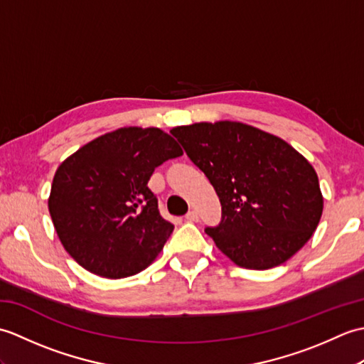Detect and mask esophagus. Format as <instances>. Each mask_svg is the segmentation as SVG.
<instances>
[{"mask_svg": "<svg viewBox=\"0 0 364 364\" xmlns=\"http://www.w3.org/2000/svg\"><path fill=\"white\" fill-rule=\"evenodd\" d=\"M184 219H186L188 222H197L198 220V213L196 210H192L186 214V218H184Z\"/></svg>", "mask_w": 364, "mask_h": 364, "instance_id": "34e87169", "label": "esophagus"}]
</instances>
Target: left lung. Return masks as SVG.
Wrapping results in <instances>:
<instances>
[{
  "label": "left lung",
  "mask_w": 364,
  "mask_h": 364,
  "mask_svg": "<svg viewBox=\"0 0 364 364\" xmlns=\"http://www.w3.org/2000/svg\"><path fill=\"white\" fill-rule=\"evenodd\" d=\"M170 133L219 196L222 220L205 231L235 264L280 266L313 236L323 210L318 173L288 142L231 120Z\"/></svg>",
  "instance_id": "8db88e82"
}]
</instances>
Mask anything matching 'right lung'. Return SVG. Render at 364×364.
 Wrapping results in <instances>:
<instances>
[{
    "label": "right lung",
    "instance_id": "right-lung-1",
    "mask_svg": "<svg viewBox=\"0 0 364 364\" xmlns=\"http://www.w3.org/2000/svg\"><path fill=\"white\" fill-rule=\"evenodd\" d=\"M183 150L159 128L125 127L70 154L54 173L48 210L60 244L89 272L136 275L156 259L173 225L146 186Z\"/></svg>",
    "mask_w": 364,
    "mask_h": 364
}]
</instances>
